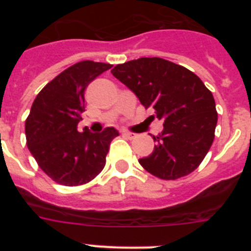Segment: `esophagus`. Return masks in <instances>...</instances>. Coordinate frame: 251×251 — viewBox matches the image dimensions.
I'll use <instances>...</instances> for the list:
<instances>
[{"mask_svg":"<svg viewBox=\"0 0 251 251\" xmlns=\"http://www.w3.org/2000/svg\"><path fill=\"white\" fill-rule=\"evenodd\" d=\"M122 134H123V137H126V138H129V139H133L134 137H136V133L128 132V130H123V132H122Z\"/></svg>","mask_w":251,"mask_h":251,"instance_id":"1","label":"esophagus"}]
</instances>
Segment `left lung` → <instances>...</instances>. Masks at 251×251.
<instances>
[{
    "label": "left lung",
    "mask_w": 251,
    "mask_h": 251,
    "mask_svg": "<svg viewBox=\"0 0 251 251\" xmlns=\"http://www.w3.org/2000/svg\"><path fill=\"white\" fill-rule=\"evenodd\" d=\"M112 74L163 122V130L153 136L152 154L139 159L142 167L161 179L196 170L214 142L217 123L215 99L200 77L161 57L130 60L114 66Z\"/></svg>",
    "instance_id": "left-lung-1"
}]
</instances>
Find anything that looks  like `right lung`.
<instances>
[{"label":"right lung","instance_id":"add662e5","mask_svg":"<svg viewBox=\"0 0 251 251\" xmlns=\"http://www.w3.org/2000/svg\"><path fill=\"white\" fill-rule=\"evenodd\" d=\"M110 64L84 60L60 73L37 94L25 122L26 143L41 170L64 186L88 183L105 166L113 127L101 133L77 130L85 110L86 86Z\"/></svg>","mask_w":251,"mask_h":251}]
</instances>
